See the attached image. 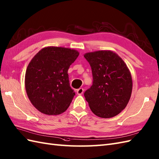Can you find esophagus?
<instances>
[{
	"mask_svg": "<svg viewBox=\"0 0 159 159\" xmlns=\"http://www.w3.org/2000/svg\"><path fill=\"white\" fill-rule=\"evenodd\" d=\"M83 91H84V89L83 88H79V89H77L76 93L78 94L79 95H82L83 93Z\"/></svg>",
	"mask_w": 159,
	"mask_h": 159,
	"instance_id": "esophagus-1",
	"label": "esophagus"
}]
</instances>
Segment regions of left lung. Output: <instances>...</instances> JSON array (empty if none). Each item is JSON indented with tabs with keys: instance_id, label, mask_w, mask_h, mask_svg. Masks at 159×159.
Returning a JSON list of instances; mask_svg holds the SVG:
<instances>
[{
	"instance_id": "1",
	"label": "left lung",
	"mask_w": 159,
	"mask_h": 159,
	"mask_svg": "<svg viewBox=\"0 0 159 159\" xmlns=\"http://www.w3.org/2000/svg\"><path fill=\"white\" fill-rule=\"evenodd\" d=\"M93 84L84 95L95 115L108 119L119 114L129 101L133 87L131 72L118 54L110 50L86 53Z\"/></svg>"
}]
</instances>
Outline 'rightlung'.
Instances as JSON below:
<instances>
[{
    "mask_svg": "<svg viewBox=\"0 0 159 159\" xmlns=\"http://www.w3.org/2000/svg\"><path fill=\"white\" fill-rule=\"evenodd\" d=\"M79 55L75 49L60 47L43 48L26 69L25 87L32 104L47 115L65 112L75 93L70 87L68 70Z\"/></svg>",
    "mask_w": 159,
    "mask_h": 159,
    "instance_id": "right-lung-1",
    "label": "right lung"
}]
</instances>
